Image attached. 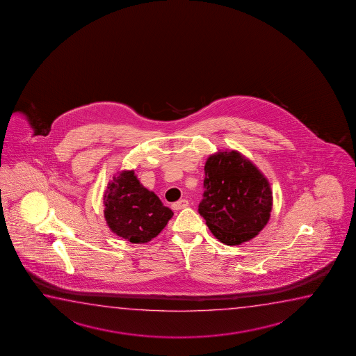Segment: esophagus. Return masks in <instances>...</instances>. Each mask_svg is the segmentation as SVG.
Masks as SVG:
<instances>
[{"instance_id":"34e87169","label":"esophagus","mask_w":356,"mask_h":356,"mask_svg":"<svg viewBox=\"0 0 356 356\" xmlns=\"http://www.w3.org/2000/svg\"><path fill=\"white\" fill-rule=\"evenodd\" d=\"M188 206V201L187 200H180V201H177V202L172 203V209H175V211H179V209H182V208H186Z\"/></svg>"}]
</instances>
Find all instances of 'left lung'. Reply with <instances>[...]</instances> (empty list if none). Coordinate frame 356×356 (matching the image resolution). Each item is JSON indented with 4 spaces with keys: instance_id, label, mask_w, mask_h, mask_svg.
<instances>
[{
    "instance_id": "obj_1",
    "label": "left lung",
    "mask_w": 356,
    "mask_h": 356,
    "mask_svg": "<svg viewBox=\"0 0 356 356\" xmlns=\"http://www.w3.org/2000/svg\"><path fill=\"white\" fill-rule=\"evenodd\" d=\"M202 201L198 213L219 241L239 245L268 225L273 191L268 179L236 150L209 155L204 165Z\"/></svg>"
}]
</instances>
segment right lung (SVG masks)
<instances>
[{"instance_id": "1", "label": "right lung", "mask_w": 356, "mask_h": 356, "mask_svg": "<svg viewBox=\"0 0 356 356\" xmlns=\"http://www.w3.org/2000/svg\"><path fill=\"white\" fill-rule=\"evenodd\" d=\"M104 204L110 229L134 244L152 241L174 216L153 191L143 186L133 170L113 176L104 192Z\"/></svg>"}]
</instances>
